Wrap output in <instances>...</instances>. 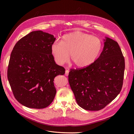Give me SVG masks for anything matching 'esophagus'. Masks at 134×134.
<instances>
[{"label":"esophagus","mask_w":134,"mask_h":134,"mask_svg":"<svg viewBox=\"0 0 134 134\" xmlns=\"http://www.w3.org/2000/svg\"><path fill=\"white\" fill-rule=\"evenodd\" d=\"M69 70H66V71H65V75L66 76H68V75H69Z\"/></svg>","instance_id":"esophagus-1"}]
</instances>
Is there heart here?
<instances>
[{
	"instance_id": "obj_1",
	"label": "heart",
	"mask_w": 134,
	"mask_h": 134,
	"mask_svg": "<svg viewBox=\"0 0 134 134\" xmlns=\"http://www.w3.org/2000/svg\"><path fill=\"white\" fill-rule=\"evenodd\" d=\"M102 48L101 40L82 32H74L64 35L61 43L51 46V53L55 62L63 65L69 59L79 68L86 67L94 63Z\"/></svg>"
}]
</instances>
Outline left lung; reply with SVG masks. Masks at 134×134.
Listing matches in <instances>:
<instances>
[{"instance_id": "8db88e82", "label": "left lung", "mask_w": 134, "mask_h": 134, "mask_svg": "<svg viewBox=\"0 0 134 134\" xmlns=\"http://www.w3.org/2000/svg\"><path fill=\"white\" fill-rule=\"evenodd\" d=\"M125 59L118 43L106 37L103 50L86 67L71 69L68 80L77 103L88 111H99L114 99L122 87Z\"/></svg>"}]
</instances>
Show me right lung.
<instances>
[{
	"mask_svg": "<svg viewBox=\"0 0 134 134\" xmlns=\"http://www.w3.org/2000/svg\"><path fill=\"white\" fill-rule=\"evenodd\" d=\"M53 35L32 31L15 43L12 51L7 76L12 92L18 102L28 108L48 106L56 93L55 77L65 74L51 53Z\"/></svg>",
	"mask_w": 134,
	"mask_h": 134,
	"instance_id": "1",
	"label": "right lung"
}]
</instances>
